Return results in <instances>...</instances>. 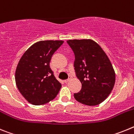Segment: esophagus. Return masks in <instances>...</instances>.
Here are the masks:
<instances>
[{"instance_id":"34e87169","label":"esophagus","mask_w":134,"mask_h":134,"mask_svg":"<svg viewBox=\"0 0 134 134\" xmlns=\"http://www.w3.org/2000/svg\"><path fill=\"white\" fill-rule=\"evenodd\" d=\"M70 80H71V76H70L69 79H67V80H64L65 83H67V82H69Z\"/></svg>"}]
</instances>
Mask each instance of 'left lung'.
<instances>
[{
	"label": "left lung",
	"instance_id": "1",
	"mask_svg": "<svg viewBox=\"0 0 134 134\" xmlns=\"http://www.w3.org/2000/svg\"><path fill=\"white\" fill-rule=\"evenodd\" d=\"M75 55L74 66L82 84L75 99L88 106L103 102L110 94L115 82V73L108 56L97 42L92 40L67 41Z\"/></svg>",
	"mask_w": 134,
	"mask_h": 134
}]
</instances>
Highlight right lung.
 <instances>
[{"label":"right lung","instance_id":"add662e5","mask_svg":"<svg viewBox=\"0 0 134 134\" xmlns=\"http://www.w3.org/2000/svg\"><path fill=\"white\" fill-rule=\"evenodd\" d=\"M62 40L37 41L23 54L15 71V82L21 94L29 103L41 105L55 99L62 85L49 67L53 54Z\"/></svg>","mask_w":134,"mask_h":134}]
</instances>
